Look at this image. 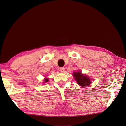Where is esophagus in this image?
Masks as SVG:
<instances>
[{
	"instance_id": "1",
	"label": "esophagus",
	"mask_w": 126,
	"mask_h": 126,
	"mask_svg": "<svg viewBox=\"0 0 126 126\" xmlns=\"http://www.w3.org/2000/svg\"><path fill=\"white\" fill-rule=\"evenodd\" d=\"M60 72H62V73L64 72V71H65V68H64V67H60Z\"/></svg>"
}]
</instances>
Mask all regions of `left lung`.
Listing matches in <instances>:
<instances>
[{
  "label": "left lung",
  "instance_id": "1",
  "mask_svg": "<svg viewBox=\"0 0 126 126\" xmlns=\"http://www.w3.org/2000/svg\"><path fill=\"white\" fill-rule=\"evenodd\" d=\"M74 76L75 80L78 85L81 87H85L90 85L91 81L90 79L86 75H83L81 72L74 73Z\"/></svg>",
  "mask_w": 126,
  "mask_h": 126
}]
</instances>
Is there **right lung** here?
<instances>
[{
    "instance_id": "right-lung-1",
    "label": "right lung",
    "mask_w": 126,
    "mask_h": 126,
    "mask_svg": "<svg viewBox=\"0 0 126 126\" xmlns=\"http://www.w3.org/2000/svg\"><path fill=\"white\" fill-rule=\"evenodd\" d=\"M48 78H46L45 79V82H48Z\"/></svg>"
}]
</instances>
